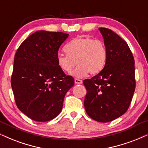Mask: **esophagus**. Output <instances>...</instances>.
<instances>
[{
	"mask_svg": "<svg viewBox=\"0 0 148 148\" xmlns=\"http://www.w3.org/2000/svg\"><path fill=\"white\" fill-rule=\"evenodd\" d=\"M75 83L77 84H82V81L81 79H79L75 78Z\"/></svg>",
	"mask_w": 148,
	"mask_h": 148,
	"instance_id": "34e87169",
	"label": "esophagus"
}]
</instances>
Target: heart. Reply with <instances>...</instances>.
<instances>
[{
    "label": "heart",
    "instance_id": "1",
    "mask_svg": "<svg viewBox=\"0 0 148 148\" xmlns=\"http://www.w3.org/2000/svg\"><path fill=\"white\" fill-rule=\"evenodd\" d=\"M66 53L57 54V63L63 71L70 73L77 63L73 72L77 77L88 74L99 73L106 64L107 51L105 44L86 36H80L69 42L65 46Z\"/></svg>",
    "mask_w": 148,
    "mask_h": 148
}]
</instances>
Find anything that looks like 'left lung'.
<instances>
[{"instance_id": "obj_1", "label": "left lung", "mask_w": 148, "mask_h": 148, "mask_svg": "<svg viewBox=\"0 0 148 148\" xmlns=\"http://www.w3.org/2000/svg\"><path fill=\"white\" fill-rule=\"evenodd\" d=\"M107 51L106 64L91 79L84 80V107L97 122H108L122 116L129 107L136 82L135 60L126 42L112 30L100 28Z\"/></svg>"}]
</instances>
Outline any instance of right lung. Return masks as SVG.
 Listing matches in <instances>:
<instances>
[{
  "instance_id": "obj_1",
  "label": "right lung",
  "mask_w": 148,
  "mask_h": 148,
  "mask_svg": "<svg viewBox=\"0 0 148 148\" xmlns=\"http://www.w3.org/2000/svg\"><path fill=\"white\" fill-rule=\"evenodd\" d=\"M69 34L39 30L17 49L11 84L17 107L37 122H47L60 114L64 96L74 85L57 63L60 45Z\"/></svg>"
}]
</instances>
